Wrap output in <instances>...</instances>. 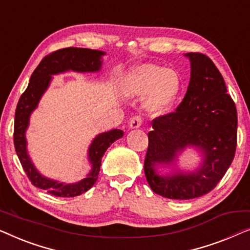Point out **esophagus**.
Returning <instances> with one entry per match:
<instances>
[{
	"instance_id": "obj_1",
	"label": "esophagus",
	"mask_w": 250,
	"mask_h": 250,
	"mask_svg": "<svg viewBox=\"0 0 250 250\" xmlns=\"http://www.w3.org/2000/svg\"><path fill=\"white\" fill-rule=\"evenodd\" d=\"M143 123V117L141 115H135L133 116L131 118V121H129V127L131 128H138L140 126L142 125Z\"/></svg>"
}]
</instances>
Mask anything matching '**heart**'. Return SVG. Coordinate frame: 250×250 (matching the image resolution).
<instances>
[{
    "label": "heart",
    "instance_id": "obj_1",
    "mask_svg": "<svg viewBox=\"0 0 250 250\" xmlns=\"http://www.w3.org/2000/svg\"><path fill=\"white\" fill-rule=\"evenodd\" d=\"M180 87L179 74L157 64H143L136 68L129 80V90L133 94H148L145 105L150 112L167 110L175 101Z\"/></svg>",
    "mask_w": 250,
    "mask_h": 250
}]
</instances>
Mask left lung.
<instances>
[{
    "instance_id": "8db88e82",
    "label": "left lung",
    "mask_w": 250,
    "mask_h": 250,
    "mask_svg": "<svg viewBox=\"0 0 250 250\" xmlns=\"http://www.w3.org/2000/svg\"><path fill=\"white\" fill-rule=\"evenodd\" d=\"M191 78L175 111L156 117L148 133L145 174L153 192L169 199H193L210 192L234 158L238 116L220 70L206 54L190 52ZM188 145L199 146L205 163L197 173L160 178L153 166L169 162Z\"/></svg>"
}]
</instances>
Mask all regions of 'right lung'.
Masks as SVG:
<instances>
[{"label":"right lung","mask_w":250,"mask_h":250,"mask_svg":"<svg viewBox=\"0 0 250 250\" xmlns=\"http://www.w3.org/2000/svg\"><path fill=\"white\" fill-rule=\"evenodd\" d=\"M104 52L98 50L82 49V47H66L53 51L45 56L34 70L29 84L20 97L15 114V129L13 143L17 156L23 170L33 186L46 190L47 193L56 197H76L86 192L97 182L100 172L101 159L112 142L122 138V129H112L110 132L99 134L93 140L88 150V158L92 163V172L83 181L76 184H62L56 181L45 179L35 169L26 151L25 132L28 126L29 116L36 108L41 97L50 83L51 75L62 73L66 70L75 71H97L101 67V56Z\"/></svg>","instance_id":"right-lung-1"}]
</instances>
